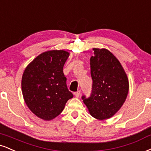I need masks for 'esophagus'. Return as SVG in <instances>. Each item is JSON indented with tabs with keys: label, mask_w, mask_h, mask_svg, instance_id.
<instances>
[{
	"label": "esophagus",
	"mask_w": 151,
	"mask_h": 151,
	"mask_svg": "<svg viewBox=\"0 0 151 151\" xmlns=\"http://www.w3.org/2000/svg\"><path fill=\"white\" fill-rule=\"evenodd\" d=\"M74 95H75V96H76V97H77V98L80 97V95H81V91H78L75 92V93H74Z\"/></svg>",
	"instance_id": "obj_1"
}]
</instances>
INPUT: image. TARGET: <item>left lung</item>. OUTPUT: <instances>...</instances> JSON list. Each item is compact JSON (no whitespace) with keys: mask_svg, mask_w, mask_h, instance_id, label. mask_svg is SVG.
I'll return each mask as SVG.
<instances>
[{"mask_svg":"<svg viewBox=\"0 0 151 151\" xmlns=\"http://www.w3.org/2000/svg\"><path fill=\"white\" fill-rule=\"evenodd\" d=\"M90 59L93 86L91 96L81 97L90 115L99 120L112 117L124 104L129 92V79L124 68L111 52L93 48Z\"/></svg>","mask_w":151,"mask_h":151,"instance_id":"obj_1","label":"left lung"}]
</instances>
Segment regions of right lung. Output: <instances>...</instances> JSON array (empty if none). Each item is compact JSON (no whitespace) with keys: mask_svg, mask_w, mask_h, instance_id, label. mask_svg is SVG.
<instances>
[{"mask_svg":"<svg viewBox=\"0 0 151 151\" xmlns=\"http://www.w3.org/2000/svg\"><path fill=\"white\" fill-rule=\"evenodd\" d=\"M69 55L63 50L46 51L34 58L24 71V100L31 111L43 120H51L59 115L68 100L73 97L63 73Z\"/></svg>","mask_w":151,"mask_h":151,"instance_id":"right-lung-1","label":"right lung"}]
</instances>
